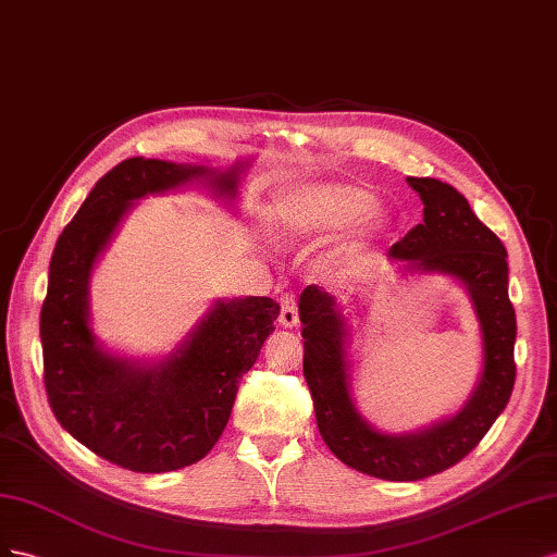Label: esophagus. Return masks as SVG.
Returning a JSON list of instances; mask_svg holds the SVG:
<instances>
[{"mask_svg": "<svg viewBox=\"0 0 557 557\" xmlns=\"http://www.w3.org/2000/svg\"><path fill=\"white\" fill-rule=\"evenodd\" d=\"M280 324L287 329L298 324V308H296V298L292 294H284L280 298Z\"/></svg>", "mask_w": 557, "mask_h": 557, "instance_id": "esophagus-1", "label": "esophagus"}]
</instances>
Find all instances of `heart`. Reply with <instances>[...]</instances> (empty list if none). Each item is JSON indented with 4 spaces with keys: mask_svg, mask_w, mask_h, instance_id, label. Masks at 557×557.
Returning <instances> with one entry per match:
<instances>
[{
    "mask_svg": "<svg viewBox=\"0 0 557 557\" xmlns=\"http://www.w3.org/2000/svg\"><path fill=\"white\" fill-rule=\"evenodd\" d=\"M375 208L377 198L369 188L347 182H326L296 190L282 205V219L294 233L324 235L361 224ZM385 231L387 219L383 214H374L369 233L383 235Z\"/></svg>",
    "mask_w": 557,
    "mask_h": 557,
    "instance_id": "obj_1",
    "label": "heart"
}]
</instances>
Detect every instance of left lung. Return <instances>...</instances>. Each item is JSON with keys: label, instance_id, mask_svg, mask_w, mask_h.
Here are the masks:
<instances>
[{"label": "left lung", "instance_id": "obj_1", "mask_svg": "<svg viewBox=\"0 0 557 557\" xmlns=\"http://www.w3.org/2000/svg\"><path fill=\"white\" fill-rule=\"evenodd\" d=\"M408 184L424 202V219L392 245L389 257L408 261L410 270L453 275L469 289L483 333V373L467 406L418 434L375 432L349 399L347 324L336 298L310 284L298 300L304 375L320 434L343 465L383 481H420L465 459L499 418L516 383V310L502 240L450 184L432 177H408Z\"/></svg>", "mask_w": 557, "mask_h": 557}]
</instances>
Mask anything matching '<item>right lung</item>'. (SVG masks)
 Wrapping results in <instances>:
<instances>
[{"instance_id": "1", "label": "right lung", "mask_w": 557, "mask_h": 557, "mask_svg": "<svg viewBox=\"0 0 557 557\" xmlns=\"http://www.w3.org/2000/svg\"><path fill=\"white\" fill-rule=\"evenodd\" d=\"M237 172L128 158L95 184L58 237L39 317L46 396L58 422L111 465L139 473L196 465L224 432L240 377L273 333V298L221 300L177 355L139 367L102 352L88 326L92 263L131 200L194 177H212L219 196H235Z\"/></svg>"}]
</instances>
